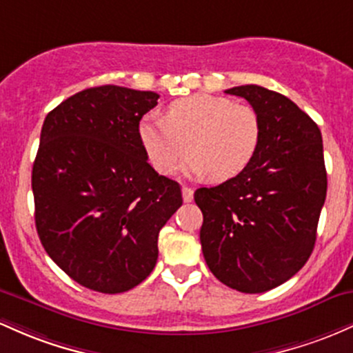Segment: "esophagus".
Returning a JSON list of instances; mask_svg holds the SVG:
<instances>
[{
  "label": "esophagus",
  "instance_id": "esophagus-1",
  "mask_svg": "<svg viewBox=\"0 0 353 353\" xmlns=\"http://www.w3.org/2000/svg\"><path fill=\"white\" fill-rule=\"evenodd\" d=\"M181 195H183V201H192L193 200V190L190 187H183L181 188Z\"/></svg>",
  "mask_w": 353,
  "mask_h": 353
}]
</instances>
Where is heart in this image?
<instances>
[{
    "label": "heart",
    "mask_w": 353,
    "mask_h": 353,
    "mask_svg": "<svg viewBox=\"0 0 353 353\" xmlns=\"http://www.w3.org/2000/svg\"><path fill=\"white\" fill-rule=\"evenodd\" d=\"M262 125L255 110L216 94H193L168 106L166 118L148 114L140 125V141L150 163L160 173L185 165L187 175L228 180L255 157Z\"/></svg>",
    "instance_id": "1"
}]
</instances>
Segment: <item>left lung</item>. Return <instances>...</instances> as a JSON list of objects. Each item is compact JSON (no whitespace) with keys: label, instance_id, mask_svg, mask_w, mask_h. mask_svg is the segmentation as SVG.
<instances>
[{"label":"left lung","instance_id":"8db88e82","mask_svg":"<svg viewBox=\"0 0 353 353\" xmlns=\"http://www.w3.org/2000/svg\"><path fill=\"white\" fill-rule=\"evenodd\" d=\"M262 125L253 160L219 187L198 188L201 250L213 275L243 294L279 287L307 263L325 203L322 133L294 101L263 86L227 90Z\"/></svg>","mask_w":353,"mask_h":353}]
</instances>
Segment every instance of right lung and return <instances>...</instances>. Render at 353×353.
<instances>
[{
    "label": "right lung",
    "mask_w": 353,
    "mask_h": 353,
    "mask_svg": "<svg viewBox=\"0 0 353 353\" xmlns=\"http://www.w3.org/2000/svg\"><path fill=\"white\" fill-rule=\"evenodd\" d=\"M160 94L117 85L83 90L46 114L33 163L41 245L74 282L101 294L132 290L152 273L158 233L181 207L158 175L140 120Z\"/></svg>",
    "instance_id": "obj_1"
}]
</instances>
